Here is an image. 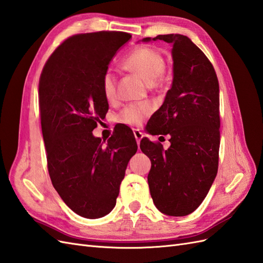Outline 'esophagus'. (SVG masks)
<instances>
[{
  "instance_id": "esophagus-1",
  "label": "esophagus",
  "mask_w": 263,
  "mask_h": 263,
  "mask_svg": "<svg viewBox=\"0 0 263 263\" xmlns=\"http://www.w3.org/2000/svg\"><path fill=\"white\" fill-rule=\"evenodd\" d=\"M134 135H135V138H136V142L137 144L139 145L140 144V140H142L143 138V133L140 132V129H134Z\"/></svg>"
}]
</instances>
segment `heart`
<instances>
[{"label": "heart", "instance_id": "1", "mask_svg": "<svg viewBox=\"0 0 263 263\" xmlns=\"http://www.w3.org/2000/svg\"><path fill=\"white\" fill-rule=\"evenodd\" d=\"M121 65L132 72L142 77L147 82L154 83L165 71L166 61L164 55L155 48L138 47L128 53ZM117 78L111 70H107L101 78V90L107 100H114L116 97ZM153 108L148 102L130 104L124 107L118 115L120 123L137 126L152 112Z\"/></svg>", "mask_w": 263, "mask_h": 263}]
</instances>
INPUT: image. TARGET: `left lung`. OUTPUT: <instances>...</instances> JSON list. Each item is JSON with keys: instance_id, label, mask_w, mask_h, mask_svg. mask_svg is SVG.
I'll use <instances>...</instances> for the list:
<instances>
[{"instance_id": "left-lung-1", "label": "left lung", "mask_w": 263, "mask_h": 263, "mask_svg": "<svg viewBox=\"0 0 263 263\" xmlns=\"http://www.w3.org/2000/svg\"><path fill=\"white\" fill-rule=\"evenodd\" d=\"M153 40L173 46L172 87L149 119L155 135L171 136V146L165 151L145 137L140 149L152 162L147 180L154 204L166 215L184 216L200 206L219 167V81L208 57L187 36L164 34Z\"/></svg>"}]
</instances>
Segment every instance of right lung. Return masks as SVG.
<instances>
[{
    "instance_id": "obj_1",
    "label": "right lung",
    "mask_w": 263,
    "mask_h": 263,
    "mask_svg": "<svg viewBox=\"0 0 263 263\" xmlns=\"http://www.w3.org/2000/svg\"><path fill=\"white\" fill-rule=\"evenodd\" d=\"M129 33L100 31L69 36L49 57L39 80V109L49 175L74 213L105 216L116 205L129 159L133 132L118 130L102 146L92 135L108 111L101 78Z\"/></svg>"
}]
</instances>
